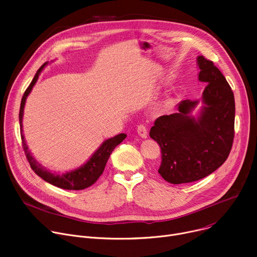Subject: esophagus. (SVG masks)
<instances>
[{
  "label": "esophagus",
  "mask_w": 257,
  "mask_h": 257,
  "mask_svg": "<svg viewBox=\"0 0 257 257\" xmlns=\"http://www.w3.org/2000/svg\"><path fill=\"white\" fill-rule=\"evenodd\" d=\"M137 133L141 138H146L148 137V129L144 125H138L137 127Z\"/></svg>",
  "instance_id": "34e87169"
}]
</instances>
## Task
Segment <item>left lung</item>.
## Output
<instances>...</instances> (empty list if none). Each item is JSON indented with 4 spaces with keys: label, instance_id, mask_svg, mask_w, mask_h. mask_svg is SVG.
Masks as SVG:
<instances>
[{
    "label": "left lung",
    "instance_id": "1",
    "mask_svg": "<svg viewBox=\"0 0 257 257\" xmlns=\"http://www.w3.org/2000/svg\"><path fill=\"white\" fill-rule=\"evenodd\" d=\"M198 80L207 83L200 99L182 100L177 113L158 118L150 136L162 150L160 175L172 184L200 180L228 159L234 139V93L211 61L197 57ZM202 106L196 115L195 107Z\"/></svg>",
    "mask_w": 257,
    "mask_h": 257
}]
</instances>
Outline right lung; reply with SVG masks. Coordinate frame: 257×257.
Listing matches in <instances>:
<instances>
[{
    "mask_svg": "<svg viewBox=\"0 0 257 257\" xmlns=\"http://www.w3.org/2000/svg\"><path fill=\"white\" fill-rule=\"evenodd\" d=\"M48 65V62L45 63L34 75L31 83L25 90L20 104V111H19V122H20V130H21V139L23 149L27 158V161L31 167V169L34 171V173L40 176L42 179H44L46 182L50 183V184L57 186L62 189L67 190H82L89 186H91L93 183L96 182V180L99 178V176L102 174L105 164L115 150L116 146L120 144L125 138L126 134L121 133L118 134L112 138H108L104 140L99 148L92 154V156L89 158V160L84 163L82 166H80L77 169H74L72 171L65 172L63 174H57L55 172H51L50 170H47L43 165H41L38 161L34 159V157L31 155L30 151L28 150V146L26 144L24 135H23V129H22V119L24 114V106L26 102V98L31 92L33 86L35 85L36 81H38L42 71L45 69V67Z\"/></svg>",
    "mask_w": 257,
    "mask_h": 257,
    "instance_id": "1",
    "label": "right lung"
}]
</instances>
